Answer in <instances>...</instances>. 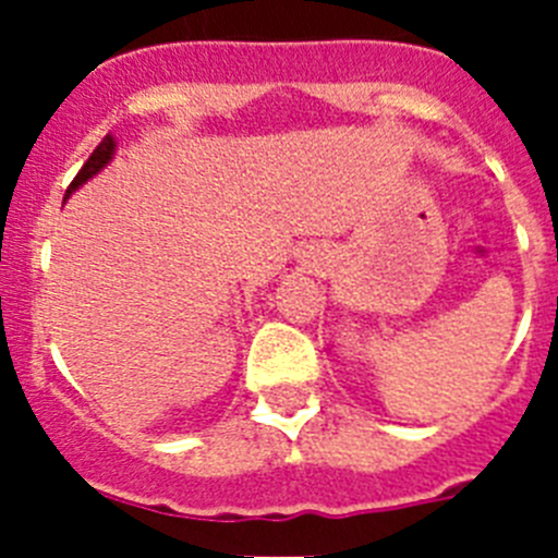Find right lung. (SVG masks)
Here are the masks:
<instances>
[{"mask_svg":"<svg viewBox=\"0 0 558 558\" xmlns=\"http://www.w3.org/2000/svg\"><path fill=\"white\" fill-rule=\"evenodd\" d=\"M113 150H117V142H113V136H106V140H102L100 145L95 147V153H92V156H88L86 165L81 167V172H77V175H75V181H72V184H69L66 198H69V195H72V192H75V190H81V186L86 184L88 179H95L97 172H100L102 167H106L108 161L113 159Z\"/></svg>","mask_w":558,"mask_h":558,"instance_id":"1","label":"right lung"}]
</instances>
